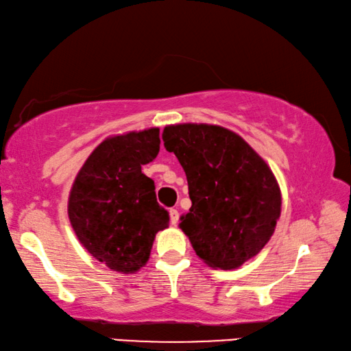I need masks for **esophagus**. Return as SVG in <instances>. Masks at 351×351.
Here are the masks:
<instances>
[{
    "mask_svg": "<svg viewBox=\"0 0 351 351\" xmlns=\"http://www.w3.org/2000/svg\"><path fill=\"white\" fill-rule=\"evenodd\" d=\"M169 214H170L171 225H176L178 220H180V213H178V209H170Z\"/></svg>",
    "mask_w": 351,
    "mask_h": 351,
    "instance_id": "1",
    "label": "esophagus"
}]
</instances>
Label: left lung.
<instances>
[{
    "mask_svg": "<svg viewBox=\"0 0 351 351\" xmlns=\"http://www.w3.org/2000/svg\"><path fill=\"white\" fill-rule=\"evenodd\" d=\"M162 141L184 169L192 199L180 217L181 231L204 264L239 269L267 245L280 220L274 171L241 136L219 125H167Z\"/></svg>",
    "mask_w": 351,
    "mask_h": 351,
    "instance_id": "left-lung-1",
    "label": "left lung"
}]
</instances>
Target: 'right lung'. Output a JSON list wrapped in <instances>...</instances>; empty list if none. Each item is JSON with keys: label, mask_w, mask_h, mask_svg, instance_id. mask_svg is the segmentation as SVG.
Listing matches in <instances>:
<instances>
[{"label": "right lung", "mask_w": 351, "mask_h": 351, "mask_svg": "<svg viewBox=\"0 0 351 351\" xmlns=\"http://www.w3.org/2000/svg\"><path fill=\"white\" fill-rule=\"evenodd\" d=\"M159 128L106 137L77 171L69 219L77 241L108 269L136 274L148 263L154 237L169 228L154 181L142 173L159 153Z\"/></svg>", "instance_id": "right-lung-1"}]
</instances>
